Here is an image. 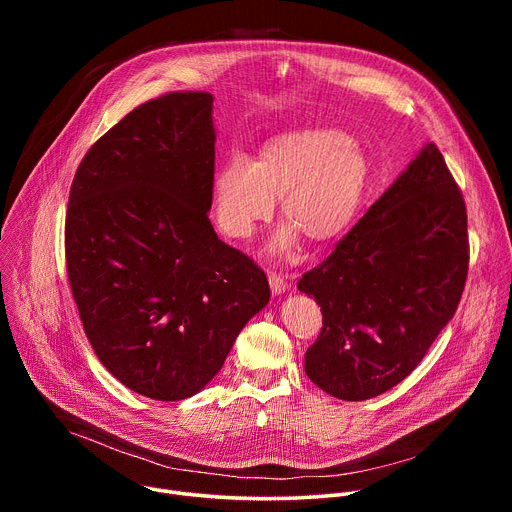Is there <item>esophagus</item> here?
Segmentation results:
<instances>
[{
    "label": "esophagus",
    "mask_w": 512,
    "mask_h": 512,
    "mask_svg": "<svg viewBox=\"0 0 512 512\" xmlns=\"http://www.w3.org/2000/svg\"><path fill=\"white\" fill-rule=\"evenodd\" d=\"M269 285H271V291H273L275 296L283 294L285 287H287V283H285L283 275H279V273H269Z\"/></svg>",
    "instance_id": "34e87169"
}]
</instances>
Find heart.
Wrapping results in <instances>:
<instances>
[{
    "instance_id": "obj_1",
    "label": "heart",
    "mask_w": 512,
    "mask_h": 512,
    "mask_svg": "<svg viewBox=\"0 0 512 512\" xmlns=\"http://www.w3.org/2000/svg\"><path fill=\"white\" fill-rule=\"evenodd\" d=\"M371 180L364 150L338 129L310 127L269 139L259 158L233 156L214 174V218L229 237L247 239L269 221L275 198L289 223L275 241V253L340 237L362 204Z\"/></svg>"
}]
</instances>
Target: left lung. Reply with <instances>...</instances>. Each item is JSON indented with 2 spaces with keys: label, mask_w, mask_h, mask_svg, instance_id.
<instances>
[{
  "label": "left lung",
  "mask_w": 512,
  "mask_h": 512,
  "mask_svg": "<svg viewBox=\"0 0 512 512\" xmlns=\"http://www.w3.org/2000/svg\"><path fill=\"white\" fill-rule=\"evenodd\" d=\"M468 214L435 143H427L298 289L322 310L306 375L344 401L401 383L454 318L468 277Z\"/></svg>",
  "instance_id": "8db88e82"
}]
</instances>
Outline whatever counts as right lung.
<instances>
[{
  "mask_svg": "<svg viewBox=\"0 0 512 512\" xmlns=\"http://www.w3.org/2000/svg\"><path fill=\"white\" fill-rule=\"evenodd\" d=\"M212 95L135 107L85 154L68 196L66 273L103 367L158 401L192 397L269 302L263 269L218 239Z\"/></svg>",
  "mask_w": 512,
  "mask_h": 512,
  "instance_id": "obj_1",
  "label": "right lung"
}]
</instances>
